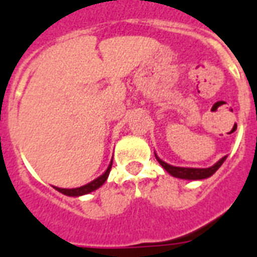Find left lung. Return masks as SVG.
I'll return each instance as SVG.
<instances>
[{
	"instance_id": "left-lung-1",
	"label": "left lung",
	"mask_w": 257,
	"mask_h": 257,
	"mask_svg": "<svg viewBox=\"0 0 257 257\" xmlns=\"http://www.w3.org/2000/svg\"><path fill=\"white\" fill-rule=\"evenodd\" d=\"M157 161L160 162L162 165V168L167 171L168 173H171L172 176L179 179H187V180H201V179H206L212 176L213 173L221 167V164L226 161L227 157H223L221 160L216 162L213 167L209 168H182V167H173V165H169L167 162H164L161 158H158V156L156 154Z\"/></svg>"
}]
</instances>
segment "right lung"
I'll return each instance as SVG.
<instances>
[{"mask_svg":"<svg viewBox=\"0 0 257 257\" xmlns=\"http://www.w3.org/2000/svg\"><path fill=\"white\" fill-rule=\"evenodd\" d=\"M112 161L110 162V165L106 169V172L103 173L101 176H99L95 180H92L90 183L85 184V186H81V187H77V189H60V187H55L58 190L59 193L64 194V195H68V197H79V195H84V194H88L90 191H95L97 190L100 186H103V183L106 182L107 178H108V173H110V169H111Z\"/></svg>","mask_w":257,"mask_h":257,"instance_id":"obj_1","label":"right lung"}]
</instances>
